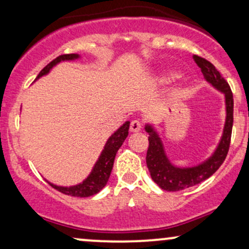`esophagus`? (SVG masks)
<instances>
[{
  "instance_id": "1",
  "label": "esophagus",
  "mask_w": 249,
  "mask_h": 249,
  "mask_svg": "<svg viewBox=\"0 0 249 249\" xmlns=\"http://www.w3.org/2000/svg\"><path fill=\"white\" fill-rule=\"evenodd\" d=\"M142 130V123L139 121H137V119H134V121L131 122L130 124V131H132V132H138V131Z\"/></svg>"
}]
</instances>
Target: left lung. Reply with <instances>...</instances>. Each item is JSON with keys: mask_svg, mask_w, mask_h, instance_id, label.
Returning a JSON list of instances; mask_svg holds the SVG:
<instances>
[{"mask_svg": "<svg viewBox=\"0 0 249 249\" xmlns=\"http://www.w3.org/2000/svg\"><path fill=\"white\" fill-rule=\"evenodd\" d=\"M193 58L201 69V72L204 73L206 81L225 93L227 116H226L224 134H222V138L215 152L208 160L202 162L201 165L190 168L174 167L168 161L167 157L165 156L164 147H162L158 134L148 125L145 127L148 133L146 165L150 171L151 178L159 187L165 191H170V192H177V191L196 186L210 178L213 173H215L227 157L231 145V137H232L234 101L230 84L210 61L196 55H194Z\"/></svg>", "mask_w": 249, "mask_h": 249, "instance_id": "obj_1", "label": "left lung"}]
</instances>
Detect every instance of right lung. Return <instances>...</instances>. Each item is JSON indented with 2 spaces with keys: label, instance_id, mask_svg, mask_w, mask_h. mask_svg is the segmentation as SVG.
Segmentation results:
<instances>
[{
  "label": "right lung",
  "instance_id": "right-lung-1",
  "mask_svg": "<svg viewBox=\"0 0 249 249\" xmlns=\"http://www.w3.org/2000/svg\"><path fill=\"white\" fill-rule=\"evenodd\" d=\"M75 58H78V55H76V53H68V55H61L56 57L53 61H51L49 64L43 68L41 72L37 76V78H39V77L49 72L51 68L58 62L65 61V59L69 61V59ZM128 127H130V122H126L108 138L107 145H105L104 150H103L101 157H99L98 161L96 162L95 167H93L92 172H91L90 176L82 184L72 187H59L49 182L50 186H53L55 190L59 191V192L65 194V196H77V198H87V196H91L93 194L98 193L107 185V180L110 178L117 151L119 150V147L122 146L123 142L126 139L128 134Z\"/></svg>",
  "mask_w": 249,
  "mask_h": 249
}]
</instances>
